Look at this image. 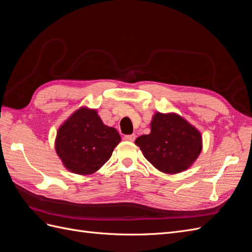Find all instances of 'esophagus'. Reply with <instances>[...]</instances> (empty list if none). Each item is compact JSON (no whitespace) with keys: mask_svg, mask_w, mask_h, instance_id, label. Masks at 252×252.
Returning a JSON list of instances; mask_svg holds the SVG:
<instances>
[{"mask_svg":"<svg viewBox=\"0 0 252 252\" xmlns=\"http://www.w3.org/2000/svg\"><path fill=\"white\" fill-rule=\"evenodd\" d=\"M124 140L128 141V142H133L135 140V134H129V135H125Z\"/></svg>","mask_w":252,"mask_h":252,"instance_id":"obj_1","label":"esophagus"}]
</instances>
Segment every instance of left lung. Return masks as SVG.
<instances>
[{"label":"left lung","instance_id":"obj_1","mask_svg":"<svg viewBox=\"0 0 252 252\" xmlns=\"http://www.w3.org/2000/svg\"><path fill=\"white\" fill-rule=\"evenodd\" d=\"M151 131L135 140L147 161L159 171L180 173L191 166L202 151V135L177 113L156 112Z\"/></svg>","mask_w":252,"mask_h":252}]
</instances>
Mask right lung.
Returning <instances> with one entry per match:
<instances>
[{
	"label": "right lung",
	"instance_id": "obj_1",
	"mask_svg": "<svg viewBox=\"0 0 252 252\" xmlns=\"http://www.w3.org/2000/svg\"><path fill=\"white\" fill-rule=\"evenodd\" d=\"M120 142L117 129L105 125L95 109L81 107L60 126L55 145L65 168L86 175L100 169Z\"/></svg>",
	"mask_w": 252,
	"mask_h": 252
}]
</instances>
